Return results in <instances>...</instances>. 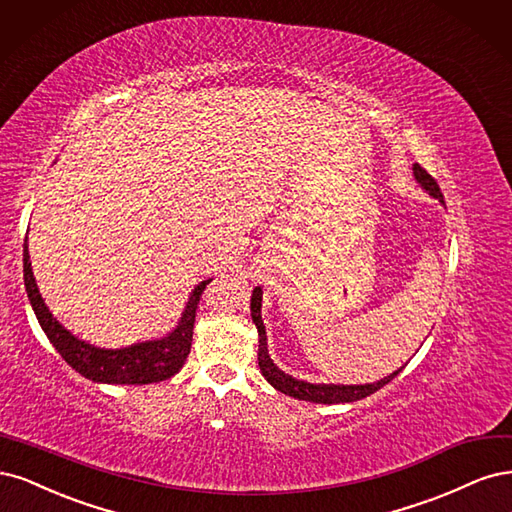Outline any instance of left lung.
Listing matches in <instances>:
<instances>
[{"label": "left lung", "mask_w": 512, "mask_h": 512, "mask_svg": "<svg viewBox=\"0 0 512 512\" xmlns=\"http://www.w3.org/2000/svg\"><path fill=\"white\" fill-rule=\"evenodd\" d=\"M412 174H415L421 189L430 193L434 200H438L444 206V197L440 193L438 183L419 166V163L412 166ZM261 298H263L261 287H255L253 295H251V317H253V323H255L257 334H259V353H257L259 370L263 376H266V381L280 393L291 395V398H295V400H306V402H315V404H346V402H357V400L368 398L370 393L385 387L389 381H393V378L402 372L404 366L400 370H395L393 374L381 378V381L366 383V385H332V383L325 385V383H308V381H300V378H293L291 374L280 370L270 359L266 325H263V319H261Z\"/></svg>", "instance_id": "1"}]
</instances>
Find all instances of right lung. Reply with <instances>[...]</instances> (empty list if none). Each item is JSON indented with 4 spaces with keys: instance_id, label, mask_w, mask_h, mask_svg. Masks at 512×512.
Wrapping results in <instances>:
<instances>
[{
    "instance_id": "add662e5",
    "label": "right lung",
    "mask_w": 512,
    "mask_h": 512,
    "mask_svg": "<svg viewBox=\"0 0 512 512\" xmlns=\"http://www.w3.org/2000/svg\"><path fill=\"white\" fill-rule=\"evenodd\" d=\"M23 276H25V291L31 308L36 312V319L44 329L46 338L53 342L57 353L68 361V364L93 383H108V385H148L159 383L174 376L191 351L193 340V325H195V310L200 304L202 293L212 278L202 280L200 285L189 295V302L180 315L178 325L170 334L155 340L136 342L123 349H102V346L89 344L74 336L70 329H65L44 304L38 283L31 270L29 246L27 240L23 244Z\"/></svg>"
}]
</instances>
